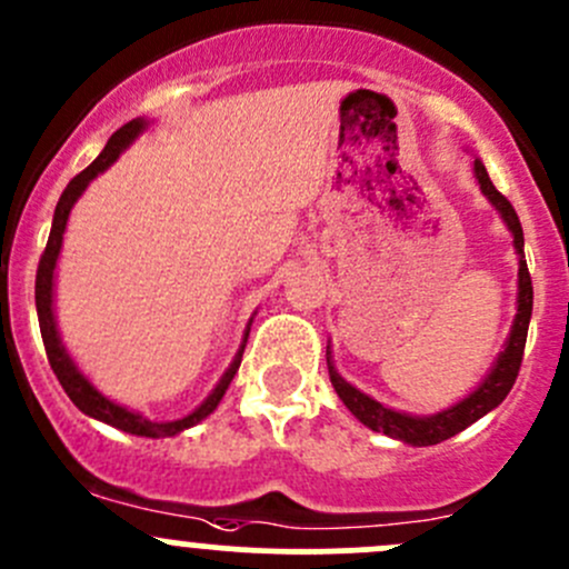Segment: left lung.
<instances>
[{
    "instance_id": "left-lung-1",
    "label": "left lung",
    "mask_w": 569,
    "mask_h": 569,
    "mask_svg": "<svg viewBox=\"0 0 569 569\" xmlns=\"http://www.w3.org/2000/svg\"><path fill=\"white\" fill-rule=\"evenodd\" d=\"M476 178H479L481 192L490 198V203L501 211L503 222L509 226L515 237V250L520 252V272H518V317H515L512 332H509L507 349L501 352L498 363L492 366V371L487 375V380L476 388L468 399H462L460 405H455L451 410L438 412V416L429 418H416V416H405V412H396L391 407L380 405L371 396L360 393L358 388L349 386L347 380L336 375L330 363V352H327V369H330V382L336 388L338 399L349 407L355 418L360 423H366L375 432L388 435V438L405 440L410 446H435L443 443V440L455 438L457 432L468 429L470 423L479 421L481 416L492 410V407L501 405L507 399V393L512 391L515 380H518L520 363H523V349H526V336H529V321H531V306H533V286H531V274L529 267H526V256H523V228H520L518 211L515 206L503 198L501 192L496 189V183L490 181L487 176L485 164L476 159L473 162Z\"/></svg>"
}]
</instances>
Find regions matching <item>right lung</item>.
<instances>
[{
	"mask_svg": "<svg viewBox=\"0 0 569 569\" xmlns=\"http://www.w3.org/2000/svg\"><path fill=\"white\" fill-rule=\"evenodd\" d=\"M142 126H146L142 120H129L126 126H120V129L114 131L112 137H109L107 148L99 153V159H96L93 164H88V168H84L79 176H73L71 181H68L66 192H62L60 200H57L54 222H51L49 242H46L43 256H40L38 274H36V308H38V321H40V336H43L46 358H49L51 371L57 375V380H60L62 391L68 393V399H71L73 405H77L79 410L84 412V416L99 418V421L109 423V427L123 429V432H129V435H142V438H173V435L183 432V429H189V427H194L198 421H203V418L209 416V412H214V407L220 405V399L226 396L228 386H231L233 375L239 371V363H242V352H244V343H248V332L250 330L244 332V343H242V349H239L237 358H233L231 369L222 375L220 386L211 391L209 399H206L203 405L198 407V410L189 412L187 418H181V421L159 423V421H148V418H142L140 412H131V410H126V407L109 401L107 396H101L93 386H90L88 380H84L82 375H79V369L73 366V360L66 355V347L60 343V336H57V327H54V311H51L54 263H57V256H60L62 231H66V222H68V214H71V206L77 203V198L82 194V189L88 187V183L93 181L96 176L104 173L109 164H112L114 159L120 157V151H123V148L129 146V142L134 140L137 134H140Z\"/></svg>",
	"mask_w": 569,
	"mask_h": 569,
	"instance_id": "obj_1",
	"label": "right lung"
}]
</instances>
